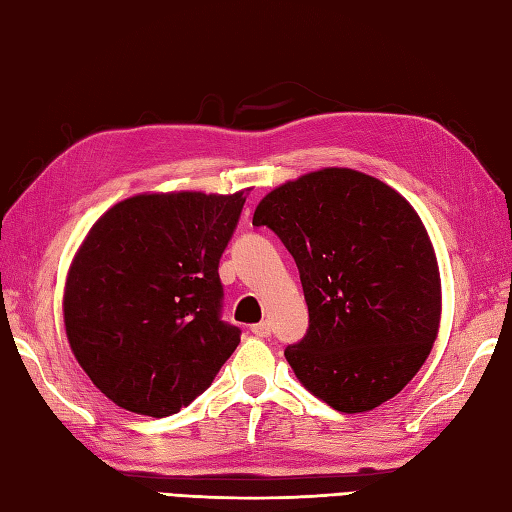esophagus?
<instances>
[{
	"instance_id": "obj_1",
	"label": "esophagus",
	"mask_w": 512,
	"mask_h": 512,
	"mask_svg": "<svg viewBox=\"0 0 512 512\" xmlns=\"http://www.w3.org/2000/svg\"><path fill=\"white\" fill-rule=\"evenodd\" d=\"M250 332H253L257 339H266V336H270V325L266 321L255 323V325H250Z\"/></svg>"
}]
</instances>
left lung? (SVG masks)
Returning a JSON list of instances; mask_svg holds the SVG:
<instances>
[{"label":"left lung","mask_w":512,"mask_h":512,"mask_svg":"<svg viewBox=\"0 0 512 512\" xmlns=\"http://www.w3.org/2000/svg\"><path fill=\"white\" fill-rule=\"evenodd\" d=\"M295 257L310 325L286 347L301 385L336 411L361 413L418 374L438 336L436 253L398 191L354 169H321L257 204Z\"/></svg>","instance_id":"left-lung-1"}]
</instances>
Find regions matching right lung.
Masks as SVG:
<instances>
[{"mask_svg":"<svg viewBox=\"0 0 512 512\" xmlns=\"http://www.w3.org/2000/svg\"><path fill=\"white\" fill-rule=\"evenodd\" d=\"M244 202V191L143 193L90 228L65 281V334L118 407L178 413L235 352L242 330L222 321L217 268Z\"/></svg>","mask_w":512,"mask_h":512,"instance_id":"obj_1","label":"right lung"}]
</instances>
